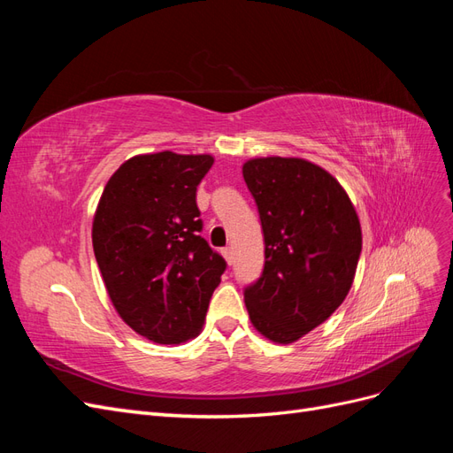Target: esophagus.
Returning a JSON list of instances; mask_svg holds the SVG:
<instances>
[{
	"mask_svg": "<svg viewBox=\"0 0 453 453\" xmlns=\"http://www.w3.org/2000/svg\"><path fill=\"white\" fill-rule=\"evenodd\" d=\"M223 257H225V260H226L228 265H232V263H234V250H232V248H225V250H223Z\"/></svg>",
	"mask_w": 453,
	"mask_h": 453,
	"instance_id": "esophagus-1",
	"label": "esophagus"
}]
</instances>
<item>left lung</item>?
I'll use <instances>...</instances> for the list:
<instances>
[{
    "instance_id": "obj_1",
    "label": "left lung",
    "mask_w": 453,
    "mask_h": 453,
    "mask_svg": "<svg viewBox=\"0 0 453 453\" xmlns=\"http://www.w3.org/2000/svg\"><path fill=\"white\" fill-rule=\"evenodd\" d=\"M265 232L263 276L243 293L258 334L293 344L344 303L357 272L359 215L333 173L298 157L243 162Z\"/></svg>"
}]
</instances>
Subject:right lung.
Segmentation results:
<instances>
[{"label": "right lung", "instance_id": "right-lung-1", "mask_svg": "<svg viewBox=\"0 0 453 453\" xmlns=\"http://www.w3.org/2000/svg\"><path fill=\"white\" fill-rule=\"evenodd\" d=\"M211 155H135L109 177L92 221L96 263L109 300L155 344L196 338L225 258L200 236L196 187Z\"/></svg>", "mask_w": 453, "mask_h": 453}]
</instances>
